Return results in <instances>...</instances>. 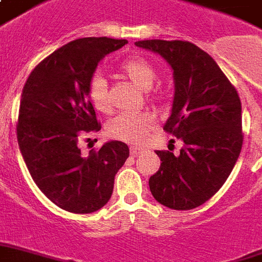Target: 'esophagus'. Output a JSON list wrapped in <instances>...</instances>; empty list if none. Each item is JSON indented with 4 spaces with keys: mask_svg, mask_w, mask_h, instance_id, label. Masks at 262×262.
<instances>
[{
    "mask_svg": "<svg viewBox=\"0 0 262 262\" xmlns=\"http://www.w3.org/2000/svg\"><path fill=\"white\" fill-rule=\"evenodd\" d=\"M143 152V148H139V147H130V155L136 157V155H139V154Z\"/></svg>",
    "mask_w": 262,
    "mask_h": 262,
    "instance_id": "obj_1",
    "label": "esophagus"
}]
</instances>
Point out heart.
I'll return each mask as SVG.
<instances>
[{
	"label": "heart",
	"instance_id": "heart-1",
	"mask_svg": "<svg viewBox=\"0 0 262 262\" xmlns=\"http://www.w3.org/2000/svg\"><path fill=\"white\" fill-rule=\"evenodd\" d=\"M121 71L126 75L132 82L141 89H149L157 79V70L147 59L135 56L125 59L121 63ZM88 96L96 110L101 113H107L110 110L108 92H107V82L100 74L92 77ZM152 100H157V95H149ZM155 127V117L149 113H123L111 119L107 126V133L111 137L122 140L126 143H143L149 132Z\"/></svg>",
	"mask_w": 262,
	"mask_h": 262
}]
</instances>
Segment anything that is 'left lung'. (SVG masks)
I'll list each match as a JSON object with an SVG mask.
<instances>
[{
    "instance_id": "1",
    "label": "left lung",
    "mask_w": 262,
    "mask_h": 262,
    "mask_svg": "<svg viewBox=\"0 0 262 262\" xmlns=\"http://www.w3.org/2000/svg\"><path fill=\"white\" fill-rule=\"evenodd\" d=\"M173 70L174 99L163 130L183 140L179 155L157 151L161 167L149 177L158 202L191 210L209 201L231 174L243 144L242 104L236 89L210 55L188 41L145 39Z\"/></svg>"
}]
</instances>
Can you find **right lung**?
I'll use <instances>...</instances> for the list:
<instances>
[{"instance_id":"obj_1","label":"right lung","mask_w":262,"mask_h":262,"mask_svg":"<svg viewBox=\"0 0 262 262\" xmlns=\"http://www.w3.org/2000/svg\"><path fill=\"white\" fill-rule=\"evenodd\" d=\"M126 39L79 38L59 48L31 71L20 100L17 141L30 174L63 210L86 214L113 195L117 171L129 158L122 141H108L83 157L78 140L99 132L88 88L99 61Z\"/></svg>"}]
</instances>
